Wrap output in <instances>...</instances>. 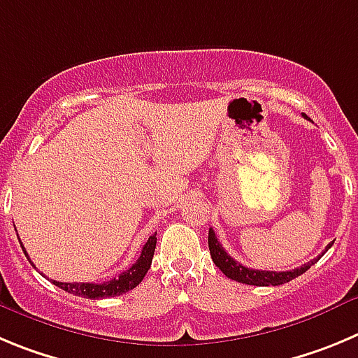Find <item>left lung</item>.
Returning a JSON list of instances; mask_svg holds the SVG:
<instances>
[{"instance_id": "8db88e82", "label": "left lung", "mask_w": 358, "mask_h": 358, "mask_svg": "<svg viewBox=\"0 0 358 358\" xmlns=\"http://www.w3.org/2000/svg\"><path fill=\"white\" fill-rule=\"evenodd\" d=\"M330 246L331 244H328V248ZM208 250H210V257L212 260H214L215 266H217L219 269L228 276V278L235 280V282H239V283H248V285H259V287H267V285H282V283L291 282V280H294L296 276L303 275L307 269H310L312 264L321 257L320 255L317 259L303 264L301 267H296V269H292V271H260V269H250V267L243 266V264L237 262V260L231 259V257L228 255L227 251H224V248L221 246V243L217 241V237H215L212 228L208 230Z\"/></svg>"}]
</instances>
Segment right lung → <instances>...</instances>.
<instances>
[{
  "instance_id": "obj_1",
  "label": "right lung",
  "mask_w": 358,
  "mask_h": 358,
  "mask_svg": "<svg viewBox=\"0 0 358 358\" xmlns=\"http://www.w3.org/2000/svg\"><path fill=\"white\" fill-rule=\"evenodd\" d=\"M21 243V241H19ZM157 246V234H153L148 239V243L143 246V251H141V257L137 259V262L131 267H128L127 271H123L117 278H112L110 282H103V283H89V282H57V280H51V283H55L57 287L64 289L66 292H71L75 296H83V298H91V299H99V298H112V296H121L124 292L131 291L143 282V278L146 276L148 269L151 267V260H153V253H155ZM24 255L28 257L27 250L21 244ZM30 259V257H28ZM43 275V273H41Z\"/></svg>"
}]
</instances>
